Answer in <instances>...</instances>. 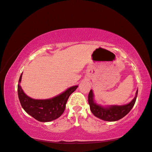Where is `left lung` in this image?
<instances>
[{"instance_id":"obj_1","label":"left lung","mask_w":152,"mask_h":152,"mask_svg":"<svg viewBox=\"0 0 152 152\" xmlns=\"http://www.w3.org/2000/svg\"><path fill=\"white\" fill-rule=\"evenodd\" d=\"M137 90L134 99L128 104L123 106H111L108 107H103L96 104L94 101V94L92 90L90 91L88 94V103L90 107V110L92 114L98 118L104 121L115 122L117 121L130 112V110L134 106L136 101Z\"/></svg>"}]
</instances>
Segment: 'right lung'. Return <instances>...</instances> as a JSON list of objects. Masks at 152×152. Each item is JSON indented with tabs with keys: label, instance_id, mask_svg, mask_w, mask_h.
<instances>
[{
	"label": "right lung",
	"instance_id": "obj_1",
	"mask_svg": "<svg viewBox=\"0 0 152 152\" xmlns=\"http://www.w3.org/2000/svg\"><path fill=\"white\" fill-rule=\"evenodd\" d=\"M22 74L18 83V96L22 108L30 116L39 122H50L61 116L65 110L69 97L78 88V86L68 88L63 93L48 99H34L27 96L22 90L20 83Z\"/></svg>",
	"mask_w": 152,
	"mask_h": 152
}]
</instances>
